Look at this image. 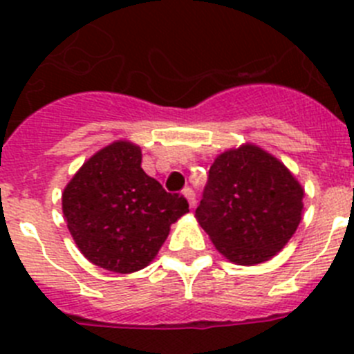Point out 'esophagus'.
<instances>
[{"instance_id": "34e87169", "label": "esophagus", "mask_w": 354, "mask_h": 354, "mask_svg": "<svg viewBox=\"0 0 354 354\" xmlns=\"http://www.w3.org/2000/svg\"><path fill=\"white\" fill-rule=\"evenodd\" d=\"M183 195L186 196V200H187V204H189V207H195L196 198H195V193H193L192 187H184V189H183Z\"/></svg>"}]
</instances>
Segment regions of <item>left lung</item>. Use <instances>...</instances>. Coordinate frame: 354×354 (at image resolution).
Segmentation results:
<instances>
[{
	"label": "left lung",
	"instance_id": "left-lung-1",
	"mask_svg": "<svg viewBox=\"0 0 354 354\" xmlns=\"http://www.w3.org/2000/svg\"><path fill=\"white\" fill-rule=\"evenodd\" d=\"M303 195L282 161L245 143L214 159L195 218L223 257L255 266L289 243L301 221Z\"/></svg>",
	"mask_w": 354,
	"mask_h": 354
}]
</instances>
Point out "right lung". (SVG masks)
<instances>
[{
	"mask_svg": "<svg viewBox=\"0 0 354 354\" xmlns=\"http://www.w3.org/2000/svg\"><path fill=\"white\" fill-rule=\"evenodd\" d=\"M72 239L92 264L134 273L156 259L171 223L189 212L184 196L167 193L142 168V149L109 143L74 174L62 193Z\"/></svg>",
	"mask_w": 354,
	"mask_h": 354,
	"instance_id": "right-lung-1",
	"label": "right lung"
}]
</instances>
